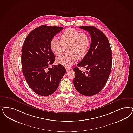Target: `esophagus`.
<instances>
[{"label":"esophagus","instance_id":"1","mask_svg":"<svg viewBox=\"0 0 133 133\" xmlns=\"http://www.w3.org/2000/svg\"><path fill=\"white\" fill-rule=\"evenodd\" d=\"M66 70L67 72H68L69 70H71V68H66Z\"/></svg>","mask_w":133,"mask_h":133}]
</instances>
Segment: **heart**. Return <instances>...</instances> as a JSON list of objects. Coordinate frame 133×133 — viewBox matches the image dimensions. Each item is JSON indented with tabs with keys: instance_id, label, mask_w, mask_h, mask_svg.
I'll return each mask as SVG.
<instances>
[{
	"instance_id": "heart-1",
	"label": "heart",
	"mask_w": 133,
	"mask_h": 133,
	"mask_svg": "<svg viewBox=\"0 0 133 133\" xmlns=\"http://www.w3.org/2000/svg\"><path fill=\"white\" fill-rule=\"evenodd\" d=\"M61 40L53 38L50 41V48L56 56L62 53L65 48L67 53L58 57L56 61L66 67H69L78 59L83 58L90 48L91 39L89 35L85 32L69 28L65 30L60 35Z\"/></svg>"
}]
</instances>
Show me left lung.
Listing matches in <instances>:
<instances>
[{
  "label": "left lung",
  "mask_w": 133,
  "mask_h": 133,
  "mask_svg": "<svg viewBox=\"0 0 133 133\" xmlns=\"http://www.w3.org/2000/svg\"><path fill=\"white\" fill-rule=\"evenodd\" d=\"M79 28L90 33L91 43L87 55L77 64L87 71L82 72L78 67L74 68V85L80 94L92 96L101 91L108 79L111 69V50L107 37L99 29L93 26Z\"/></svg>",
  "instance_id": "obj_1"
}]
</instances>
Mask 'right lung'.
<instances>
[{
  "label": "right lung",
  "instance_id": "add662e5",
  "mask_svg": "<svg viewBox=\"0 0 133 133\" xmlns=\"http://www.w3.org/2000/svg\"><path fill=\"white\" fill-rule=\"evenodd\" d=\"M62 27L42 25L30 32L22 49V65L28 85L35 93L48 96L56 91L66 73L58 64L50 68L55 56L50 48V41Z\"/></svg>",
  "mask_w": 133,
  "mask_h": 133
}]
</instances>
